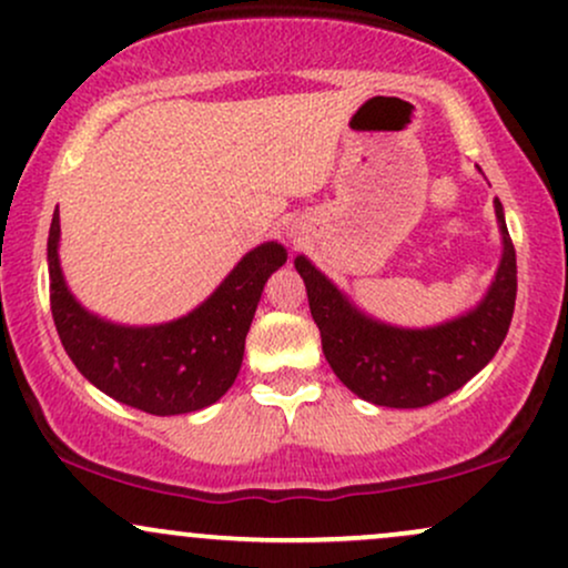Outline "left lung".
I'll list each match as a JSON object with an SVG mask.
<instances>
[{"instance_id": "left-lung-1", "label": "left lung", "mask_w": 568, "mask_h": 568, "mask_svg": "<svg viewBox=\"0 0 568 568\" xmlns=\"http://www.w3.org/2000/svg\"><path fill=\"white\" fill-rule=\"evenodd\" d=\"M503 233V260L495 282L476 308L428 329H398L375 322L351 303L308 257L295 268L308 290L311 316L322 332L332 372L364 402L417 409L463 388L495 358L516 308V246L495 199Z\"/></svg>"}]
</instances>
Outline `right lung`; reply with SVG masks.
Masks as SVG:
<instances>
[{"label":"right lung","instance_id":"right-lung-1","mask_svg":"<svg viewBox=\"0 0 568 568\" xmlns=\"http://www.w3.org/2000/svg\"><path fill=\"white\" fill-rule=\"evenodd\" d=\"M60 215L47 239L50 308L60 343L77 369L105 396L149 415H185L215 404L242 369L244 339L263 286L286 263V250L265 242L246 252L225 282L178 322L122 326L87 313L63 282L58 260Z\"/></svg>","mask_w":568,"mask_h":568}]
</instances>
